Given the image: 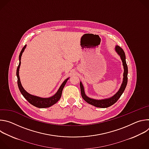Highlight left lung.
<instances>
[{
	"label": "left lung",
	"mask_w": 149,
	"mask_h": 149,
	"mask_svg": "<svg viewBox=\"0 0 149 149\" xmlns=\"http://www.w3.org/2000/svg\"><path fill=\"white\" fill-rule=\"evenodd\" d=\"M115 50L116 52L119 55V56L121 58V59L123 62V65L124 67V73H123V82L121 84V86L118 91V92L114 94L113 97H110L109 98H105L102 100H95L93 98H91L86 95L85 94L84 86L81 82H80V89H81V96L82 98L86 101L87 103L93 105L95 107H99V108H107L109 107H110L111 105H113L114 103H116L117 100L120 98L122 94L123 93L126 86L127 84V74H128V67H127V65L125 61V53L123 51V49L120 47L119 46L117 45L115 48Z\"/></svg>",
	"instance_id": "left-lung-1"
}]
</instances>
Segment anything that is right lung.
I'll use <instances>...</instances> for the list:
<instances>
[{
  "instance_id": "1",
  "label": "right lung",
  "mask_w": 149,
  "mask_h": 149,
  "mask_svg": "<svg viewBox=\"0 0 149 149\" xmlns=\"http://www.w3.org/2000/svg\"><path fill=\"white\" fill-rule=\"evenodd\" d=\"M26 45H25L24 48H22V51H20V53L19 54V65L17 68V70H16V75H17V86L19 87V89L21 93V94H22V95L24 97V98L32 105H34L35 107H36L38 108H48L51 107V106L53 105L54 104H55V103H56L61 98V95H62V92L63 90V87H64L65 85L66 84L68 78H67L63 82V83L61 84V86H60L59 88L58 89V91L55 93V95H54L53 96L49 97V98H41L39 97H37L35 95H31L30 94H29L28 93H27L24 88H23V87L22 86V84H21L20 82V78H19V68H20V59H21V56H22V53L24 52L25 49L26 48Z\"/></svg>"
}]
</instances>
